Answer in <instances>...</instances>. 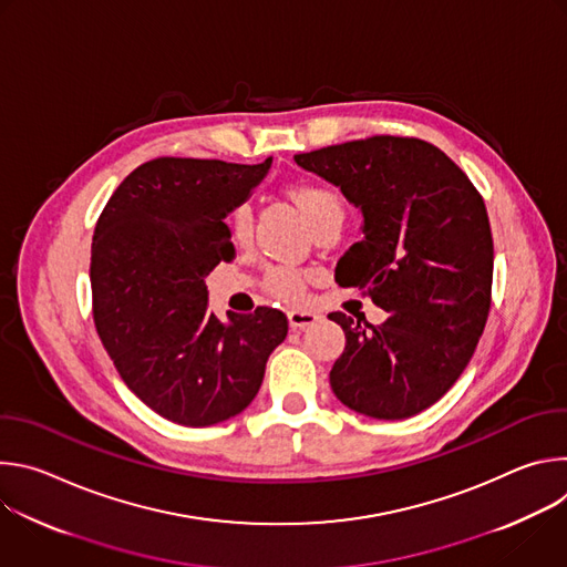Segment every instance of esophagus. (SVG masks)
<instances>
[{
  "label": "esophagus",
  "mask_w": 567,
  "mask_h": 567,
  "mask_svg": "<svg viewBox=\"0 0 567 567\" xmlns=\"http://www.w3.org/2000/svg\"><path fill=\"white\" fill-rule=\"evenodd\" d=\"M287 318H289V328L291 330H305V328L313 326V322L318 320V316L313 311H309V309H291L287 313Z\"/></svg>",
  "instance_id": "esophagus-1"
}]
</instances>
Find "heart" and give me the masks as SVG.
<instances>
[{"mask_svg":"<svg viewBox=\"0 0 567 567\" xmlns=\"http://www.w3.org/2000/svg\"><path fill=\"white\" fill-rule=\"evenodd\" d=\"M287 199L302 215L307 226L313 230L328 224H343L346 206L341 197L322 184H293L287 188ZM230 233L237 241H247L254 233V215L247 204H241L230 215ZM267 287L274 296L282 300H300L305 291V278L298 271H274L267 278Z\"/></svg>","mask_w":567,"mask_h":567,"instance_id":"b5f03b06","label":"heart"}]
</instances>
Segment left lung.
<instances>
[{"label": "left lung", "instance_id": "left-lung-1", "mask_svg": "<svg viewBox=\"0 0 567 567\" xmlns=\"http://www.w3.org/2000/svg\"><path fill=\"white\" fill-rule=\"evenodd\" d=\"M363 215V239L337 265L341 287L368 289L381 326L332 311L346 332L330 383L374 420L413 417L464 372L492 307L494 239L468 177L435 145L370 136L296 154Z\"/></svg>", "mask_w": 567, "mask_h": 567}]
</instances>
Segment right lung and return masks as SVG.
<instances>
[{"label":"right lung","mask_w":567,"mask_h":567,"mask_svg":"<svg viewBox=\"0 0 567 567\" xmlns=\"http://www.w3.org/2000/svg\"><path fill=\"white\" fill-rule=\"evenodd\" d=\"M258 166L161 156L138 166L103 208L92 241L94 322L125 385L182 426L245 411L287 316L208 309L206 276L235 258L224 217L265 179Z\"/></svg>","instance_id":"obj_1"}]
</instances>
